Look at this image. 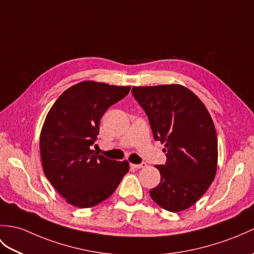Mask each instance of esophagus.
Instances as JSON below:
<instances>
[{
  "label": "esophagus",
  "mask_w": 254,
  "mask_h": 254,
  "mask_svg": "<svg viewBox=\"0 0 254 254\" xmlns=\"http://www.w3.org/2000/svg\"><path fill=\"white\" fill-rule=\"evenodd\" d=\"M131 167L135 168V169H141V168H145L146 167V163L145 162H141L139 164H133V163H131Z\"/></svg>",
  "instance_id": "34e87169"
}]
</instances>
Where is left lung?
<instances>
[{"instance_id": "1", "label": "left lung", "mask_w": 254, "mask_h": 254, "mask_svg": "<svg viewBox=\"0 0 254 254\" xmlns=\"http://www.w3.org/2000/svg\"><path fill=\"white\" fill-rule=\"evenodd\" d=\"M132 94L148 117L155 140L164 144L167 152L166 164L156 166L161 180L150 197L167 211L186 210L215 178L217 136L209 111L180 84L133 86Z\"/></svg>"}]
</instances>
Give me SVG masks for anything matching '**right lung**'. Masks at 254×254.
Returning <instances> with one entry per match:
<instances>
[{"label":"right lung","mask_w":254,"mask_h":254,"mask_svg":"<svg viewBox=\"0 0 254 254\" xmlns=\"http://www.w3.org/2000/svg\"><path fill=\"white\" fill-rule=\"evenodd\" d=\"M129 86L83 81L64 91L47 114L40 135L44 174L66 201L91 208L114 193L129 169L94 154L91 146L110 106L125 98Z\"/></svg>","instance_id":"add662e5"}]
</instances>
